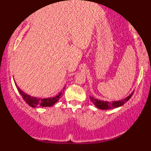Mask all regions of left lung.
Segmentation results:
<instances>
[{
    "mask_svg": "<svg viewBox=\"0 0 151 151\" xmlns=\"http://www.w3.org/2000/svg\"><path fill=\"white\" fill-rule=\"evenodd\" d=\"M133 93V91L131 94L129 95L128 97H126L124 99L120 100V101H113L109 102V101H100V100L96 99L93 98L92 96H90V99L91 100V101L93 102V104L97 107L98 109H102V110H106V109H114L117 108V107L121 106L124 105L126 102H127L129 100L131 99Z\"/></svg>",
    "mask_w": 151,
    "mask_h": 151,
    "instance_id": "1",
    "label": "left lung"
}]
</instances>
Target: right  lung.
Listing matches in <instances>:
<instances>
[{
  "mask_svg": "<svg viewBox=\"0 0 151 151\" xmlns=\"http://www.w3.org/2000/svg\"><path fill=\"white\" fill-rule=\"evenodd\" d=\"M17 89H18L19 93H20V95L22 96V99L25 100L26 103L28 105H30V106L35 108V107H46V106H52L55 104L57 101L60 99V98L62 96L63 93H60L58 96H55L53 98H46V99H40V98H36V97H32V96H29V95L26 94L22 91L20 88L15 84ZM65 89V87L64 88Z\"/></svg>",
  "mask_w": 151,
  "mask_h": 151,
  "instance_id": "add662e5",
  "label": "right lung"
}]
</instances>
